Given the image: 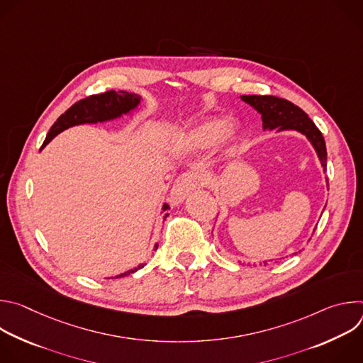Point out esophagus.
Here are the masks:
<instances>
[{
  "mask_svg": "<svg viewBox=\"0 0 363 363\" xmlns=\"http://www.w3.org/2000/svg\"><path fill=\"white\" fill-rule=\"evenodd\" d=\"M205 178L198 172H184L179 175L171 189V203L178 205L185 201L186 196L202 188Z\"/></svg>",
  "mask_w": 363,
  "mask_h": 363,
  "instance_id": "1",
  "label": "esophagus"
}]
</instances>
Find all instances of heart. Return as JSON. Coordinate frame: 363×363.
Wrapping results in <instances>:
<instances>
[{
  "instance_id": "1",
  "label": "heart",
  "mask_w": 363,
  "mask_h": 363,
  "mask_svg": "<svg viewBox=\"0 0 363 363\" xmlns=\"http://www.w3.org/2000/svg\"><path fill=\"white\" fill-rule=\"evenodd\" d=\"M177 142L194 149H206L221 142L227 157H234L242 143V130L240 126H228L225 119L216 118L181 132Z\"/></svg>"
}]
</instances>
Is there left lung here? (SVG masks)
<instances>
[{"mask_svg":"<svg viewBox=\"0 0 363 363\" xmlns=\"http://www.w3.org/2000/svg\"><path fill=\"white\" fill-rule=\"evenodd\" d=\"M241 100L248 103L252 109H255L262 115L264 130L276 129L277 133L286 132V130H294L306 136V139L310 142V145L313 146L318 155L323 172H326L328 152H326V143H325L323 135L312 122V119H310L298 106L293 105L291 101L286 99H280L274 96L244 94L241 96ZM296 254L297 252H293V255ZM277 260H280V258H272V260H264L263 263L267 264L269 262H277Z\"/></svg>","mask_w":363,"mask_h":363,"instance_id":"left-lung-1","label":"left lung"}]
</instances>
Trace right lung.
Masks as SVG:
<instances>
[{"instance_id": "obj_1", "label": "right lung", "mask_w": 363, "mask_h": 363, "mask_svg": "<svg viewBox=\"0 0 363 363\" xmlns=\"http://www.w3.org/2000/svg\"><path fill=\"white\" fill-rule=\"evenodd\" d=\"M142 96L136 94V93H128L125 90H109L106 93L101 94H93L90 97H86L66 111L56 122L55 125L51 126L50 132L45 136V140L41 146L45 147V145H48L51 140H53L59 133H62L63 130L77 126V125H84V123H105V122H112L116 119H121L122 116H128L132 115L140 105L142 101ZM40 149V150H41ZM169 210L168 203H162V210L161 214L167 213ZM168 214H165L167 218ZM153 248H158V242L153 245ZM146 264V263H145ZM145 264H139L135 269H130L125 273H121L115 277L111 279H121L125 276H129L138 270H140Z\"/></svg>"}]
</instances>
